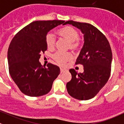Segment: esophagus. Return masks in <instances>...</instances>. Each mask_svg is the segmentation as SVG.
Returning a JSON list of instances; mask_svg holds the SVG:
<instances>
[{
	"label": "esophagus",
	"mask_w": 124,
	"mask_h": 124,
	"mask_svg": "<svg viewBox=\"0 0 124 124\" xmlns=\"http://www.w3.org/2000/svg\"><path fill=\"white\" fill-rule=\"evenodd\" d=\"M65 71V69H63V68H61V73H63Z\"/></svg>",
	"instance_id": "34e87169"
}]
</instances>
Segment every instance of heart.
I'll list each match as a JSON object with an SVG mask.
<instances>
[{
  "mask_svg": "<svg viewBox=\"0 0 124 124\" xmlns=\"http://www.w3.org/2000/svg\"><path fill=\"white\" fill-rule=\"evenodd\" d=\"M57 33L69 41V47L72 51H77L80 46V41L78 38V33L77 30L71 26H65L59 29ZM55 37L52 33H48L46 36V43L49 49H52L55 45ZM54 61L60 65H62L72 59V55L70 53L62 52H56L53 55Z\"/></svg>",
  "mask_w": 124,
  "mask_h": 124,
  "instance_id": "1",
  "label": "heart"
}]
</instances>
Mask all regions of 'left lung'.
<instances>
[{"label": "left lung", "instance_id": "obj_1", "mask_svg": "<svg viewBox=\"0 0 124 124\" xmlns=\"http://www.w3.org/2000/svg\"><path fill=\"white\" fill-rule=\"evenodd\" d=\"M67 24L77 28L84 34V44L75 63L82 65L84 72L69 70L72 79L67 83V90L75 99L90 100L109 80L112 60L111 46L105 36L92 24L72 20L64 23Z\"/></svg>", "mask_w": 124, "mask_h": 124}]
</instances>
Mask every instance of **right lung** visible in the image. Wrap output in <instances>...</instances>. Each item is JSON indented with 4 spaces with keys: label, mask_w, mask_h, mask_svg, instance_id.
Masks as SVG:
<instances>
[{
    "label": "right lung",
    "mask_w": 124,
    "mask_h": 124,
    "mask_svg": "<svg viewBox=\"0 0 124 124\" xmlns=\"http://www.w3.org/2000/svg\"><path fill=\"white\" fill-rule=\"evenodd\" d=\"M65 21H36L21 30L14 36L8 49L9 73L23 94L41 96L51 91L60 73L59 67L49 63L43 66L39 60L47 50L46 36L50 30Z\"/></svg>",
    "instance_id": "1"
}]
</instances>
